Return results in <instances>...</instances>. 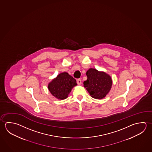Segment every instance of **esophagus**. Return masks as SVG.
I'll return each instance as SVG.
<instances>
[{"instance_id": "esophagus-1", "label": "esophagus", "mask_w": 152, "mask_h": 152, "mask_svg": "<svg viewBox=\"0 0 152 152\" xmlns=\"http://www.w3.org/2000/svg\"><path fill=\"white\" fill-rule=\"evenodd\" d=\"M77 83L78 85H80V84H82L81 80H80V79H78V80H77Z\"/></svg>"}]
</instances>
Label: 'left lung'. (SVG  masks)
Returning a JSON list of instances; mask_svg holds the SVG:
<instances>
[{
	"label": "left lung",
	"mask_w": 152,
	"mask_h": 152,
	"mask_svg": "<svg viewBox=\"0 0 152 152\" xmlns=\"http://www.w3.org/2000/svg\"><path fill=\"white\" fill-rule=\"evenodd\" d=\"M88 79L84 86L93 98L101 99L106 96L111 88L112 78L105 72L90 68L86 72Z\"/></svg>",
	"instance_id": "obj_1"
}]
</instances>
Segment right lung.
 Returning a JSON list of instances; mask_svg holds the SVG:
<instances>
[{"label": "right lung", "mask_w": 152, "mask_h": 152, "mask_svg": "<svg viewBox=\"0 0 152 152\" xmlns=\"http://www.w3.org/2000/svg\"><path fill=\"white\" fill-rule=\"evenodd\" d=\"M77 85L76 80L67 72L60 74L48 85L51 94L59 99L67 98L72 88Z\"/></svg>", "instance_id": "1"}]
</instances>
